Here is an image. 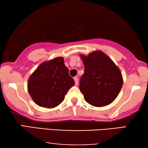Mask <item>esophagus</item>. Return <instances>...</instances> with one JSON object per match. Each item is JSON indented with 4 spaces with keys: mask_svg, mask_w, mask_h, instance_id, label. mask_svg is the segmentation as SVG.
<instances>
[{
    "mask_svg": "<svg viewBox=\"0 0 148 148\" xmlns=\"http://www.w3.org/2000/svg\"><path fill=\"white\" fill-rule=\"evenodd\" d=\"M74 81H75V86H77V85L78 84V78L77 77H75Z\"/></svg>",
    "mask_w": 148,
    "mask_h": 148,
    "instance_id": "1",
    "label": "esophagus"
}]
</instances>
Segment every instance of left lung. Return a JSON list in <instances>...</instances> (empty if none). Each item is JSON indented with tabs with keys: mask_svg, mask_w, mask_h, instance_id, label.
Listing matches in <instances>:
<instances>
[{
	"mask_svg": "<svg viewBox=\"0 0 148 148\" xmlns=\"http://www.w3.org/2000/svg\"><path fill=\"white\" fill-rule=\"evenodd\" d=\"M84 65L79 89L87 102L96 107L110 104L118 96L123 79L121 70L101 50L79 54Z\"/></svg>",
	"mask_w": 148,
	"mask_h": 148,
	"instance_id": "obj_1",
	"label": "left lung"
}]
</instances>
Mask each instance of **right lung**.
Wrapping results in <instances>:
<instances>
[{
  "mask_svg": "<svg viewBox=\"0 0 148 148\" xmlns=\"http://www.w3.org/2000/svg\"><path fill=\"white\" fill-rule=\"evenodd\" d=\"M75 82L61 56L42 62L29 76L28 92L39 106L53 108L64 100Z\"/></svg>",
  "mask_w": 148,
  "mask_h": 148,
  "instance_id": "obj_1",
  "label": "right lung"
}]
</instances>
